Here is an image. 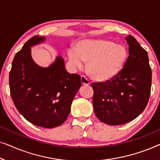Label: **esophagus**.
<instances>
[{"label": "esophagus", "mask_w": 160, "mask_h": 160, "mask_svg": "<svg viewBox=\"0 0 160 160\" xmlns=\"http://www.w3.org/2000/svg\"><path fill=\"white\" fill-rule=\"evenodd\" d=\"M81 82H82V84L83 85H89V84H90L89 81L87 79V78L85 77L84 76H81Z\"/></svg>", "instance_id": "1"}]
</instances>
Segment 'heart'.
<instances>
[{
    "mask_svg": "<svg viewBox=\"0 0 160 160\" xmlns=\"http://www.w3.org/2000/svg\"><path fill=\"white\" fill-rule=\"evenodd\" d=\"M128 57L126 47L108 40L81 41L70 49L68 58L74 67L81 68L84 62L92 78L104 82L112 79L123 68Z\"/></svg>",
    "mask_w": 160,
    "mask_h": 160,
    "instance_id": "b5f03b06",
    "label": "heart"
}]
</instances>
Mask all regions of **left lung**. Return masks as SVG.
<instances>
[{
	"instance_id": "obj_1",
	"label": "left lung",
	"mask_w": 160,
	"mask_h": 160,
	"mask_svg": "<svg viewBox=\"0 0 160 160\" xmlns=\"http://www.w3.org/2000/svg\"><path fill=\"white\" fill-rule=\"evenodd\" d=\"M126 40L129 56L121 72L107 82L92 84L96 117L109 125H121L137 118L151 94L152 74L147 52L133 36Z\"/></svg>"
}]
</instances>
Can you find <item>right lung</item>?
<instances>
[{
  "mask_svg": "<svg viewBox=\"0 0 160 160\" xmlns=\"http://www.w3.org/2000/svg\"><path fill=\"white\" fill-rule=\"evenodd\" d=\"M44 40V36L32 37L15 54L9 73L10 94L15 107L28 122L54 128L67 119L82 82L79 75L65 70L61 57L48 68L34 62L30 47Z\"/></svg>",
  "mask_w": 160,
  "mask_h": 160,
  "instance_id": "1",
  "label": "right lung"
}]
</instances>
